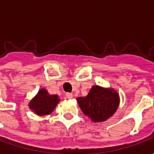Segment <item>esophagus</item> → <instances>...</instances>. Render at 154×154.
Segmentation results:
<instances>
[{"mask_svg":"<svg viewBox=\"0 0 154 154\" xmlns=\"http://www.w3.org/2000/svg\"><path fill=\"white\" fill-rule=\"evenodd\" d=\"M66 98H69V99H70V98H73V94H72V93H70V92H67V93H66Z\"/></svg>","mask_w":154,"mask_h":154,"instance_id":"34e87169","label":"esophagus"}]
</instances>
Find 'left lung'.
<instances>
[{
    "label": "left lung",
    "mask_w": 154,
    "mask_h": 154,
    "mask_svg": "<svg viewBox=\"0 0 154 154\" xmlns=\"http://www.w3.org/2000/svg\"><path fill=\"white\" fill-rule=\"evenodd\" d=\"M119 95L112 88L92 86L86 97L77 98L83 113L92 122L106 121L116 112L119 105Z\"/></svg>",
    "instance_id": "obj_1"
}]
</instances>
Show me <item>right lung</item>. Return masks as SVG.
Instances as JSON below:
<instances>
[{"label": "right lung", "mask_w": 154, "mask_h": 154, "mask_svg": "<svg viewBox=\"0 0 154 154\" xmlns=\"http://www.w3.org/2000/svg\"><path fill=\"white\" fill-rule=\"evenodd\" d=\"M60 102L57 95H50L46 89H40L38 94L30 101L29 108L38 116L51 114Z\"/></svg>", "instance_id": "obj_1"}]
</instances>
